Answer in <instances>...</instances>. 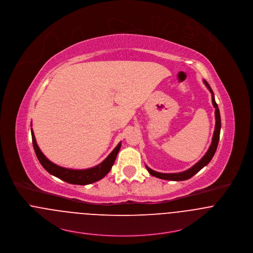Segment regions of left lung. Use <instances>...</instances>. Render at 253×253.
<instances>
[{
    "label": "left lung",
    "instance_id": "8db88e82",
    "mask_svg": "<svg viewBox=\"0 0 253 253\" xmlns=\"http://www.w3.org/2000/svg\"><path fill=\"white\" fill-rule=\"evenodd\" d=\"M204 84L206 85L209 91L211 93V101H212V105L215 108L214 111V116H215V126H214V131H213V135H212V140H211V144L207 151V153L205 154V156L198 161L196 164H194L192 167H190L189 169L185 170L184 172H180V173H160L157 171L152 170L151 168H149L146 165V168L148 170V172L157 178H160L162 180H169V181H184V180H188L190 179L192 176H194L196 173H198L203 167H205L208 163L212 159V157L215 154L216 148H217V144L219 141V134H220V128H221V121H220V114H219V109L217 107V104L214 100V94L212 90L211 89L210 85L208 84L207 81L204 80Z\"/></svg>",
    "mask_w": 253,
    "mask_h": 253
}]
</instances>
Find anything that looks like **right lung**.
<instances>
[{"label":"right lung","instance_id":"1","mask_svg":"<svg viewBox=\"0 0 253 253\" xmlns=\"http://www.w3.org/2000/svg\"><path fill=\"white\" fill-rule=\"evenodd\" d=\"M32 132V140H33V146L36 152V155L41 162V164L43 166L48 173L51 175L72 184H92L94 182H97L101 180L103 177H105L108 172L111 170L114 162H115L117 155L121 149V142L117 145L115 149L111 152V154L102 161L98 165L84 170H75V169H69L65 167H61L53 162L49 161L45 156L42 154L41 149L39 148L35 134L33 131V128H31Z\"/></svg>","mask_w":253,"mask_h":253}]
</instances>
